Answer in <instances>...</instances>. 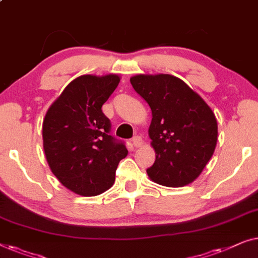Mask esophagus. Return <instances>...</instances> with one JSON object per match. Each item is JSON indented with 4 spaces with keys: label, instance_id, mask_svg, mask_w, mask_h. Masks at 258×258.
I'll return each mask as SVG.
<instances>
[{
    "label": "esophagus",
    "instance_id": "1",
    "mask_svg": "<svg viewBox=\"0 0 258 258\" xmlns=\"http://www.w3.org/2000/svg\"><path fill=\"white\" fill-rule=\"evenodd\" d=\"M132 143H133V145H134V146H136V147H140L141 145H143V139H141V137L136 136V137H133Z\"/></svg>",
    "mask_w": 258,
    "mask_h": 258
}]
</instances>
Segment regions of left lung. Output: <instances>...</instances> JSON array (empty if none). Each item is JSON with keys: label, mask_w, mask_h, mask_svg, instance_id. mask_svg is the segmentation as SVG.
<instances>
[{"label": "left lung", "mask_w": 258, "mask_h": 258, "mask_svg": "<svg viewBox=\"0 0 258 258\" xmlns=\"http://www.w3.org/2000/svg\"><path fill=\"white\" fill-rule=\"evenodd\" d=\"M152 110L148 134L155 161L147 174L166 187H182L200 175L215 151L217 121L205 100L180 78L137 75L130 79Z\"/></svg>", "instance_id": "1"}]
</instances>
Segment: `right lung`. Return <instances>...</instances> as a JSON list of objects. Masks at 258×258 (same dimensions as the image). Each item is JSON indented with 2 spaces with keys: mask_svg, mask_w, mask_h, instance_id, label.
I'll use <instances>...</instances> for the list:
<instances>
[{
  "mask_svg": "<svg viewBox=\"0 0 258 258\" xmlns=\"http://www.w3.org/2000/svg\"><path fill=\"white\" fill-rule=\"evenodd\" d=\"M120 82L118 75H84L69 84L46 112L43 147L59 182L83 197L112 187L119 161L127 155L124 141L110 134L101 111Z\"/></svg>",
  "mask_w": 258,
  "mask_h": 258,
  "instance_id": "obj_1",
  "label": "right lung"
}]
</instances>
